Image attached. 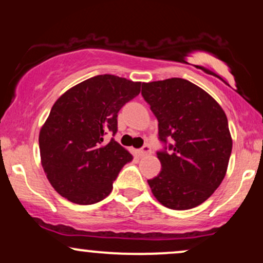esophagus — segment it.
I'll list each match as a JSON object with an SVG mask.
<instances>
[{
  "instance_id": "34e87169",
  "label": "esophagus",
  "mask_w": 263,
  "mask_h": 263,
  "mask_svg": "<svg viewBox=\"0 0 263 263\" xmlns=\"http://www.w3.org/2000/svg\"><path fill=\"white\" fill-rule=\"evenodd\" d=\"M149 153H151V148L148 146H144L143 148L138 151V156H140V157H144V156L149 155Z\"/></svg>"
}]
</instances>
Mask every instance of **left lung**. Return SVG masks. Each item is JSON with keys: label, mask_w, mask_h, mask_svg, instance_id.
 Masks as SVG:
<instances>
[{"label": "left lung", "mask_w": 263, "mask_h": 263, "mask_svg": "<svg viewBox=\"0 0 263 263\" xmlns=\"http://www.w3.org/2000/svg\"><path fill=\"white\" fill-rule=\"evenodd\" d=\"M142 95L158 120L162 171L148 179L157 200L174 210L198 206L219 188L228 171L232 138L228 117L205 90L182 78L142 84Z\"/></svg>", "instance_id": "8db88e82"}]
</instances>
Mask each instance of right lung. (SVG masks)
Masks as SVG:
<instances>
[{"label":"right lung","mask_w":263,"mask_h":263,"mask_svg":"<svg viewBox=\"0 0 263 263\" xmlns=\"http://www.w3.org/2000/svg\"><path fill=\"white\" fill-rule=\"evenodd\" d=\"M141 91V81L104 74L81 81L59 96L39 131L43 171L62 197L95 204L112 190L120 171L132 159L119 142L117 114Z\"/></svg>","instance_id":"right-lung-1"}]
</instances>
